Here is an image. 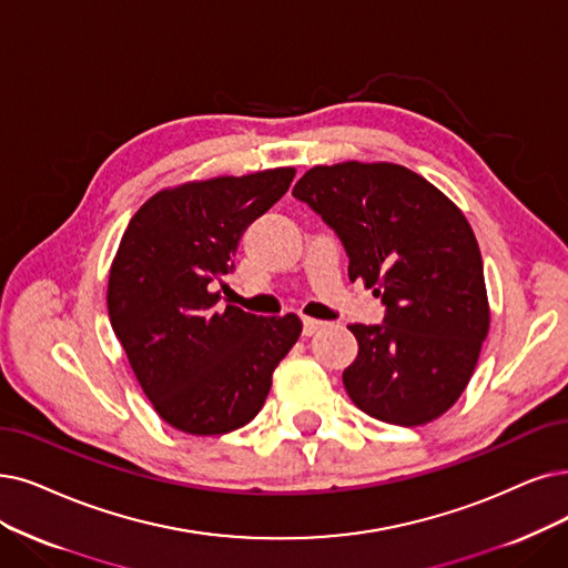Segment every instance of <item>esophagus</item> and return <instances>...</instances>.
<instances>
[{"label": "esophagus", "mask_w": 568, "mask_h": 568, "mask_svg": "<svg viewBox=\"0 0 568 568\" xmlns=\"http://www.w3.org/2000/svg\"><path fill=\"white\" fill-rule=\"evenodd\" d=\"M322 326H324V322L312 320V316H305V320H303V333H305V335H314Z\"/></svg>", "instance_id": "obj_1"}]
</instances>
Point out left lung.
I'll list each match as a JSON object with an SVG mask.
<instances>
[{
    "label": "left lung",
    "instance_id": "obj_1",
    "mask_svg": "<svg viewBox=\"0 0 568 568\" xmlns=\"http://www.w3.org/2000/svg\"><path fill=\"white\" fill-rule=\"evenodd\" d=\"M293 197L343 242L349 280L384 305V322L352 324L358 354L345 368L366 415L419 426L464 394L489 331L478 240L455 202L413 170L339 163L307 170Z\"/></svg>",
    "mask_w": 568,
    "mask_h": 568
}]
</instances>
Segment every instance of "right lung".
<instances>
[{
    "label": "right lung",
    "instance_id": "right-lung-1",
    "mask_svg": "<svg viewBox=\"0 0 568 568\" xmlns=\"http://www.w3.org/2000/svg\"><path fill=\"white\" fill-rule=\"evenodd\" d=\"M293 168L216 176L155 193L128 223L106 307L134 377L170 426L221 436L252 422L296 345V314L221 305L244 231L288 191Z\"/></svg>",
    "mask_w": 568,
    "mask_h": 568
}]
</instances>
